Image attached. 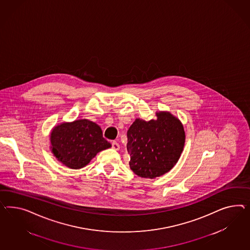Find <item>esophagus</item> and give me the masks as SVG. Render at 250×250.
Here are the masks:
<instances>
[{
	"instance_id": "34e87169",
	"label": "esophagus",
	"mask_w": 250,
	"mask_h": 250,
	"mask_svg": "<svg viewBox=\"0 0 250 250\" xmlns=\"http://www.w3.org/2000/svg\"><path fill=\"white\" fill-rule=\"evenodd\" d=\"M112 148L115 149V150H119L120 149V146H119L118 143L114 141V142L112 143Z\"/></svg>"
}]
</instances>
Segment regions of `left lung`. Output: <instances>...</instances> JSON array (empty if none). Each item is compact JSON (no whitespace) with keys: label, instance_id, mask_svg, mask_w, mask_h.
<instances>
[{"label":"left lung","instance_id":"1","mask_svg":"<svg viewBox=\"0 0 250 250\" xmlns=\"http://www.w3.org/2000/svg\"><path fill=\"white\" fill-rule=\"evenodd\" d=\"M156 120L136 119L127 131L129 166L135 175L155 178L176 165L185 145L180 121L170 113H157Z\"/></svg>","mask_w":250,"mask_h":250}]
</instances>
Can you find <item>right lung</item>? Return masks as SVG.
<instances>
[{"mask_svg":"<svg viewBox=\"0 0 250 250\" xmlns=\"http://www.w3.org/2000/svg\"><path fill=\"white\" fill-rule=\"evenodd\" d=\"M50 139L55 157L72 169L85 167L98 152L112 146L104 138L101 127L86 119L55 126Z\"/></svg>","mask_w":250,"mask_h":250,"instance_id":"obj_1","label":"right lung"}]
</instances>
